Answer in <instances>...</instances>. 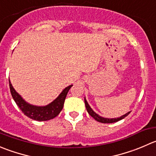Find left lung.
Instances as JSON below:
<instances>
[{"instance_id": "1", "label": "left lung", "mask_w": 156, "mask_h": 156, "mask_svg": "<svg viewBox=\"0 0 156 156\" xmlns=\"http://www.w3.org/2000/svg\"><path fill=\"white\" fill-rule=\"evenodd\" d=\"M84 104H85V107H86V109H87V113H88L95 120L103 123H115V122H117L119 121V120H122V119L125 118V117H126V116H128L129 113H130V112H128V113H125L124 115L120 116V117H117V118H105V117H103V116L98 115V113H96L93 110H92V108L90 107V105L88 104V103H87V100H86L85 98H84Z\"/></svg>"}]
</instances>
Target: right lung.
<instances>
[{
  "instance_id": "right-lung-1",
  "label": "right lung",
  "mask_w": 156,
  "mask_h": 156,
  "mask_svg": "<svg viewBox=\"0 0 156 156\" xmlns=\"http://www.w3.org/2000/svg\"><path fill=\"white\" fill-rule=\"evenodd\" d=\"M9 85H10V93L16 105L26 116L30 117L32 120H37V121H46L55 118V116H58L62 110L65 100L69 89L72 87V86H73L71 84L66 87L53 101L49 103L47 105L36 106L27 102L21 97V95L19 94L13 88L10 79H9Z\"/></svg>"
}]
</instances>
